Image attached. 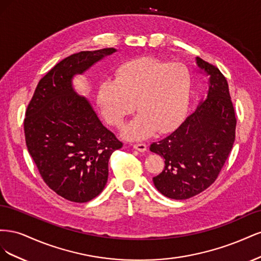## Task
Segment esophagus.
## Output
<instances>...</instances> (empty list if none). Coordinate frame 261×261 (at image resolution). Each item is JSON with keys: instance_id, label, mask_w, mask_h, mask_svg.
Instances as JSON below:
<instances>
[{"instance_id": "1", "label": "esophagus", "mask_w": 261, "mask_h": 261, "mask_svg": "<svg viewBox=\"0 0 261 261\" xmlns=\"http://www.w3.org/2000/svg\"><path fill=\"white\" fill-rule=\"evenodd\" d=\"M133 147H134V149L137 150V151H139V152H145L146 150H147V146H146V144H143V143L134 144V145H133Z\"/></svg>"}]
</instances>
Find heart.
<instances>
[{"instance_id":"b5f03b06","label":"heart","mask_w":261,"mask_h":261,"mask_svg":"<svg viewBox=\"0 0 261 261\" xmlns=\"http://www.w3.org/2000/svg\"><path fill=\"white\" fill-rule=\"evenodd\" d=\"M192 85L185 65L144 57L123 63L115 81L101 83L97 100L107 122L116 127L136 103L139 113L124 128V136L139 140L176 127L187 111Z\"/></svg>"}]
</instances>
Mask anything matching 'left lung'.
Instances as JSON below:
<instances>
[{
    "label": "left lung",
    "instance_id": "8db88e82",
    "mask_svg": "<svg viewBox=\"0 0 261 261\" xmlns=\"http://www.w3.org/2000/svg\"><path fill=\"white\" fill-rule=\"evenodd\" d=\"M196 64L209 76L206 100L178 128L150 146V151L165 160L153 184L176 200L200 194L217 179L235 140L236 117L225 77L200 58H196Z\"/></svg>",
    "mask_w": 261,
    "mask_h": 261
}]
</instances>
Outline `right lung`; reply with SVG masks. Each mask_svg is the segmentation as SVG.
<instances>
[{
	"instance_id": "obj_1",
	"label": "right lung",
	"mask_w": 261,
	"mask_h": 261,
	"mask_svg": "<svg viewBox=\"0 0 261 261\" xmlns=\"http://www.w3.org/2000/svg\"><path fill=\"white\" fill-rule=\"evenodd\" d=\"M114 52L82 51L62 60L41 78L27 108L28 152L44 183L69 201H90L103 191L110 156L123 146L73 88L75 75Z\"/></svg>"
}]
</instances>
